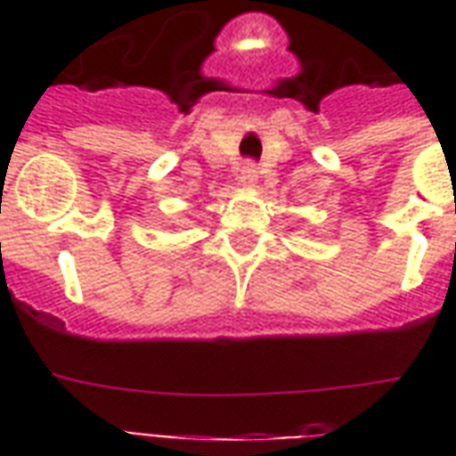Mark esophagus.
Returning a JSON list of instances; mask_svg holds the SVG:
<instances>
[{"mask_svg": "<svg viewBox=\"0 0 456 456\" xmlns=\"http://www.w3.org/2000/svg\"><path fill=\"white\" fill-rule=\"evenodd\" d=\"M239 182H241L243 186H256V182H257V165L253 163V160H248V163H243L241 175H239Z\"/></svg>", "mask_w": 456, "mask_h": 456, "instance_id": "esophagus-1", "label": "esophagus"}]
</instances>
